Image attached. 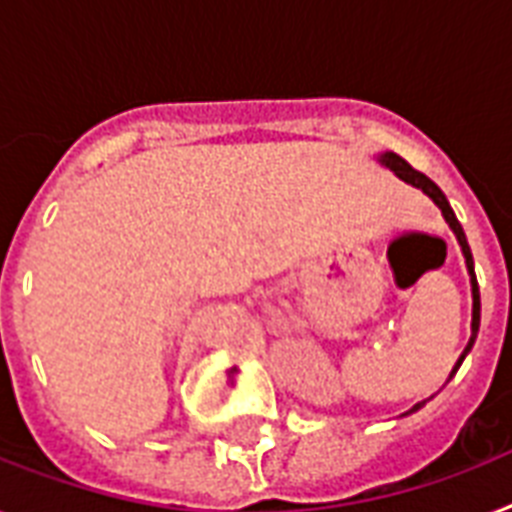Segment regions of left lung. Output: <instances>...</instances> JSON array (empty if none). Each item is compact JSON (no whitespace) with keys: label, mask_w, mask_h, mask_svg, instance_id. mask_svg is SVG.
Segmentation results:
<instances>
[{"label":"left lung","mask_w":512,"mask_h":512,"mask_svg":"<svg viewBox=\"0 0 512 512\" xmlns=\"http://www.w3.org/2000/svg\"><path fill=\"white\" fill-rule=\"evenodd\" d=\"M377 162H380L382 167H388V170L396 172V175L401 177L404 183L414 185V188H420L422 193H428L430 199L436 201V207L441 209V215H444V220H446V223H449V228H452V231H454L457 241H460L462 255H465V265H468V273H470V289H473V321H470V342H468V348L462 350V356L457 358V364H454V369H452V374H454V372H457V369H460L462 361H465V356H468V353H470V348H473V342H476V337H478V327H481V295H478V281H476V271H473V255H470L468 239H465V231H462L460 220L454 217V212H452V207H449V201H446L444 191H441V188H438V185L433 183V180H430L428 175H422V172H417V170H414V167H409V162H406V159H401V156H398V154H393V151H385V154L377 156ZM452 374H449V377H452ZM422 406H425V401H420V404H414L412 409H409V412H406V414L417 412V409H422Z\"/></svg>","instance_id":"obj_1"}]
</instances>
